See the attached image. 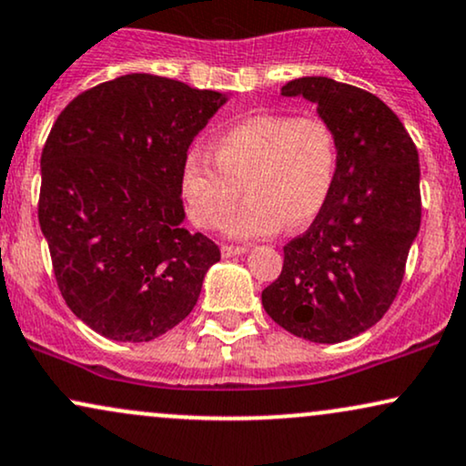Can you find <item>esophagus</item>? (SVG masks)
Wrapping results in <instances>:
<instances>
[{
	"label": "esophagus",
	"mask_w": 466,
	"mask_h": 466,
	"mask_svg": "<svg viewBox=\"0 0 466 466\" xmlns=\"http://www.w3.org/2000/svg\"><path fill=\"white\" fill-rule=\"evenodd\" d=\"M248 251V248H243V245H223L221 248V256L223 258H234V256H240Z\"/></svg>",
	"instance_id": "1"
}]
</instances>
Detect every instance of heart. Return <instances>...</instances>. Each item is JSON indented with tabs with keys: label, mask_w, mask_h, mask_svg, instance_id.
Returning a JSON list of instances; mask_svg holds the SVG:
<instances>
[{
	"label": "heart",
	"mask_w": 466,
	"mask_h": 466,
	"mask_svg": "<svg viewBox=\"0 0 466 466\" xmlns=\"http://www.w3.org/2000/svg\"><path fill=\"white\" fill-rule=\"evenodd\" d=\"M215 158L190 151L182 165V195L195 226L215 229L240 198L248 201L226 221L232 238H260L279 228L310 223L329 198L339 145L321 116L256 115L217 137Z\"/></svg>",
	"instance_id": "heart-1"
}]
</instances>
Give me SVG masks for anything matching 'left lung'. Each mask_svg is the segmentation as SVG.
I'll list each match as a JSON object with an SVG mask.
<instances>
[{
	"instance_id": "left-lung-1",
	"label": "left lung",
	"mask_w": 466,
	"mask_h": 466,
	"mask_svg": "<svg viewBox=\"0 0 466 466\" xmlns=\"http://www.w3.org/2000/svg\"><path fill=\"white\" fill-rule=\"evenodd\" d=\"M282 95L317 104L339 162L321 212L284 245L282 273L262 290V306L287 332L332 345L373 328L401 287L421 226L419 154L395 112L362 88L308 76Z\"/></svg>"
}]
</instances>
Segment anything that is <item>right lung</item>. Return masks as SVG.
<instances>
[{
	"label": "right lung",
	"instance_id": "right-lung-1",
	"mask_svg": "<svg viewBox=\"0 0 466 466\" xmlns=\"http://www.w3.org/2000/svg\"><path fill=\"white\" fill-rule=\"evenodd\" d=\"M226 93L127 73L77 95L41 156L38 223L66 306L97 334L147 343L198 304L221 251L184 228L182 165Z\"/></svg>",
	"mask_w": 466,
	"mask_h": 466
}]
</instances>
